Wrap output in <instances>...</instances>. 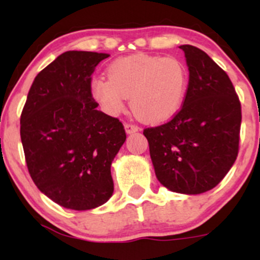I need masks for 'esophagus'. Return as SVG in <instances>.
<instances>
[{"mask_svg":"<svg viewBox=\"0 0 260 260\" xmlns=\"http://www.w3.org/2000/svg\"><path fill=\"white\" fill-rule=\"evenodd\" d=\"M124 129H126V132L128 134H132V133H136L138 132L139 128L136 126V124H131V123H126L124 124Z\"/></svg>","mask_w":260,"mask_h":260,"instance_id":"34e87169","label":"esophagus"}]
</instances>
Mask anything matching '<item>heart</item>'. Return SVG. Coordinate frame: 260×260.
<instances>
[{"mask_svg":"<svg viewBox=\"0 0 260 260\" xmlns=\"http://www.w3.org/2000/svg\"><path fill=\"white\" fill-rule=\"evenodd\" d=\"M107 77L91 80V96L110 115L123 111L131 98L137 117L149 123L168 121L180 111L189 84L186 64L178 58L143 53L115 59Z\"/></svg>","mask_w":260,"mask_h":260,"instance_id":"1","label":"heart"}]
</instances>
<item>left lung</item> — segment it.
Segmentation results:
<instances>
[{"label":"left lung","mask_w":260,"mask_h":260,"mask_svg":"<svg viewBox=\"0 0 260 260\" xmlns=\"http://www.w3.org/2000/svg\"><path fill=\"white\" fill-rule=\"evenodd\" d=\"M189 84L181 111L161 126L147 128L155 175L182 194L213 189L238 154L241 104L229 76L204 51L181 45Z\"/></svg>","instance_id":"1"}]
</instances>
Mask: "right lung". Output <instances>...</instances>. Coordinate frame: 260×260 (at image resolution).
Returning <instances> with one entry per match:
<instances>
[{
    "label": "right lung",
    "instance_id": "add662e5",
    "mask_svg": "<svg viewBox=\"0 0 260 260\" xmlns=\"http://www.w3.org/2000/svg\"><path fill=\"white\" fill-rule=\"evenodd\" d=\"M107 53L67 51L35 77L20 117L26 166L61 207L90 210L111 198V164L126 140L120 120L96 109L91 74Z\"/></svg>",
    "mask_w": 260,
    "mask_h": 260
}]
</instances>
